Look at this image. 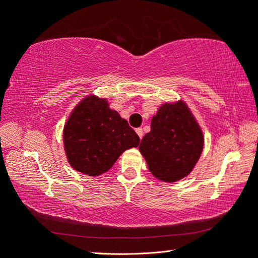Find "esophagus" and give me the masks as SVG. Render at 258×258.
<instances>
[{
  "label": "esophagus",
  "mask_w": 258,
  "mask_h": 258,
  "mask_svg": "<svg viewBox=\"0 0 258 258\" xmlns=\"http://www.w3.org/2000/svg\"><path fill=\"white\" fill-rule=\"evenodd\" d=\"M135 132H137V134L139 135L140 139H142V137H143V130L141 127H139V128L135 130Z\"/></svg>",
  "instance_id": "34e87169"
}]
</instances>
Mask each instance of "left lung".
<instances>
[{
    "mask_svg": "<svg viewBox=\"0 0 258 258\" xmlns=\"http://www.w3.org/2000/svg\"><path fill=\"white\" fill-rule=\"evenodd\" d=\"M204 148V135L185 102L164 103L151 119V131L140 143L152 175L176 182L189 175Z\"/></svg>",
    "mask_w": 258,
    "mask_h": 258,
    "instance_id": "obj_1",
    "label": "left lung"
}]
</instances>
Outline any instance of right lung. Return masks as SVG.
I'll list each match as a JSON object with an SVG mask.
<instances>
[{
	"mask_svg": "<svg viewBox=\"0 0 258 258\" xmlns=\"http://www.w3.org/2000/svg\"><path fill=\"white\" fill-rule=\"evenodd\" d=\"M127 120L109 108L107 99L87 95L77 104L63 128L67 159L74 169L97 176L112 167L125 150L139 146Z\"/></svg>",
	"mask_w": 258,
	"mask_h": 258,
	"instance_id": "obj_1",
	"label": "right lung"
}]
</instances>
